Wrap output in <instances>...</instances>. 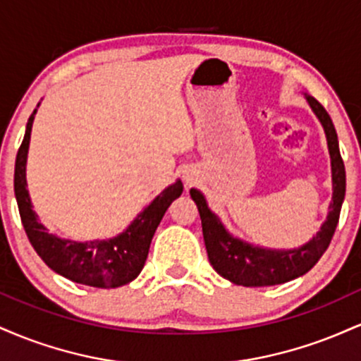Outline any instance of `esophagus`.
<instances>
[{"mask_svg": "<svg viewBox=\"0 0 361 361\" xmlns=\"http://www.w3.org/2000/svg\"><path fill=\"white\" fill-rule=\"evenodd\" d=\"M183 180H185V183H186V185H193V183H195V176L192 175V173H186Z\"/></svg>", "mask_w": 361, "mask_h": 361, "instance_id": "1", "label": "esophagus"}]
</instances>
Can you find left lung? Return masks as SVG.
Masks as SVG:
<instances>
[{
  "label": "left lung",
  "mask_w": 361,
  "mask_h": 361,
  "mask_svg": "<svg viewBox=\"0 0 361 361\" xmlns=\"http://www.w3.org/2000/svg\"><path fill=\"white\" fill-rule=\"evenodd\" d=\"M305 100L324 127L331 156V171H333V202L329 205V214L321 226V231L309 243L293 250H268V247L252 246L227 233L221 219L209 209L204 195L195 188L190 190L202 219V231H204L210 264L219 275L235 285L270 287L305 275L324 255L336 231L346 192V173L339 154L336 128L329 114L316 98L305 94Z\"/></svg>",
  "instance_id": "obj_1"
}]
</instances>
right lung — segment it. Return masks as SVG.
Listing matches in <instances>:
<instances>
[{
  "label": "right lung",
  "instance_id": "1",
  "mask_svg": "<svg viewBox=\"0 0 361 361\" xmlns=\"http://www.w3.org/2000/svg\"><path fill=\"white\" fill-rule=\"evenodd\" d=\"M35 114L37 110L28 118L15 161V197L28 241L44 263L64 279L97 288H115L130 283L142 271L152 235L171 202L183 193V183L178 180L163 190L117 238L78 243L49 234L32 209L25 178Z\"/></svg>",
  "mask_w": 361,
  "mask_h": 361
}]
</instances>
